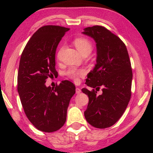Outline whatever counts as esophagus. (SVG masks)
Instances as JSON below:
<instances>
[{"mask_svg": "<svg viewBox=\"0 0 153 153\" xmlns=\"http://www.w3.org/2000/svg\"><path fill=\"white\" fill-rule=\"evenodd\" d=\"M81 92V89L80 88H76V94H79Z\"/></svg>", "mask_w": 153, "mask_h": 153, "instance_id": "34e87169", "label": "esophagus"}]
</instances>
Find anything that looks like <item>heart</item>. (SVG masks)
<instances>
[{"label": "heart", "instance_id": "heart-1", "mask_svg": "<svg viewBox=\"0 0 153 153\" xmlns=\"http://www.w3.org/2000/svg\"><path fill=\"white\" fill-rule=\"evenodd\" d=\"M74 43L76 46V49L82 55L85 53L90 54L92 50H93V45H92L91 42L88 39L85 38V37H77L74 39ZM61 51L62 48H60L58 52V56H60ZM85 74V71L84 70H78V69L74 68H70L65 72L66 76L74 81H78L79 80V78L84 76Z\"/></svg>", "mask_w": 153, "mask_h": 153}]
</instances>
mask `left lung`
Listing matches in <instances>:
<instances>
[{
	"label": "left lung",
	"instance_id": "1",
	"mask_svg": "<svg viewBox=\"0 0 153 153\" xmlns=\"http://www.w3.org/2000/svg\"><path fill=\"white\" fill-rule=\"evenodd\" d=\"M83 33L93 38L97 47V64L85 81L93 89L81 90L89 98L84 116L92 126L104 129L120 118L130 100V60L124 42L104 27H88ZM100 87L102 94L98 96L97 93Z\"/></svg>",
	"mask_w": 153,
	"mask_h": 153
}]
</instances>
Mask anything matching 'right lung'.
<instances>
[{"mask_svg": "<svg viewBox=\"0 0 153 153\" xmlns=\"http://www.w3.org/2000/svg\"><path fill=\"white\" fill-rule=\"evenodd\" d=\"M70 28L59 26L39 28L26 44L20 58L17 90L25 114L37 129L53 132L63 126L75 85L62 81L47 87V79L57 76L55 55L62 37Z\"/></svg>", "mask_w": 153, "mask_h": 153, "instance_id": "obj_1", "label": "right lung"}]
</instances>
